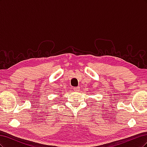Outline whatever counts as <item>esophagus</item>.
Listing matches in <instances>:
<instances>
[{
  "label": "esophagus",
  "mask_w": 147,
  "mask_h": 147,
  "mask_svg": "<svg viewBox=\"0 0 147 147\" xmlns=\"http://www.w3.org/2000/svg\"><path fill=\"white\" fill-rule=\"evenodd\" d=\"M80 90V87H74V90L75 91H78Z\"/></svg>",
  "instance_id": "34e87169"
}]
</instances>
